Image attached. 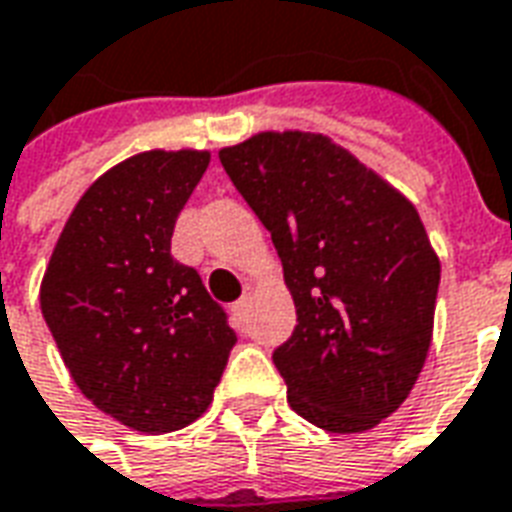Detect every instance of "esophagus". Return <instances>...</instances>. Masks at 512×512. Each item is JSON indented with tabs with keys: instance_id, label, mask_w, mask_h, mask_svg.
<instances>
[{
	"instance_id": "1",
	"label": "esophagus",
	"mask_w": 512,
	"mask_h": 512,
	"mask_svg": "<svg viewBox=\"0 0 512 512\" xmlns=\"http://www.w3.org/2000/svg\"><path fill=\"white\" fill-rule=\"evenodd\" d=\"M251 297H253V289H251V286H245V289H242L240 300L231 305V311H234V316H245V311H248V302H251Z\"/></svg>"
}]
</instances>
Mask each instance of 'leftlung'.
Segmentation results:
<instances>
[{"mask_svg": "<svg viewBox=\"0 0 512 512\" xmlns=\"http://www.w3.org/2000/svg\"><path fill=\"white\" fill-rule=\"evenodd\" d=\"M281 256L297 308L272 352L289 406L360 434L412 393L434 335L439 256L404 193L322 133H256L218 152Z\"/></svg>", "mask_w": 512, "mask_h": 512, "instance_id": "8db88e82", "label": "left lung"}]
</instances>
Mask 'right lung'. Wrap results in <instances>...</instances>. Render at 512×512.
<instances>
[{"label": "right lung", "mask_w": 512, "mask_h": 512, "mask_svg": "<svg viewBox=\"0 0 512 512\" xmlns=\"http://www.w3.org/2000/svg\"><path fill=\"white\" fill-rule=\"evenodd\" d=\"M207 166L210 152L149 149L108 169L70 212L40 283L78 390L141 434L199 420L237 343L199 272L171 256Z\"/></svg>", "instance_id": "add662e5"}]
</instances>
